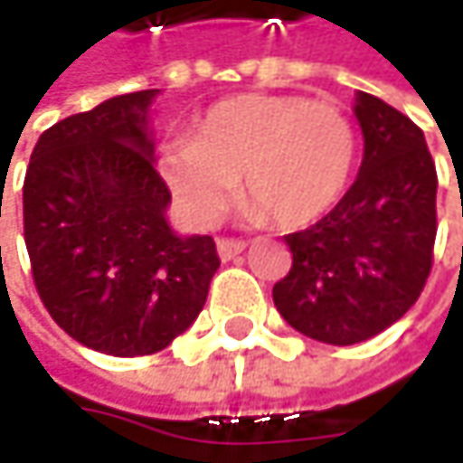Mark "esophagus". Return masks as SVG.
Here are the masks:
<instances>
[{
  "instance_id": "obj_1",
  "label": "esophagus",
  "mask_w": 463,
  "mask_h": 463,
  "mask_svg": "<svg viewBox=\"0 0 463 463\" xmlns=\"http://www.w3.org/2000/svg\"><path fill=\"white\" fill-rule=\"evenodd\" d=\"M243 249H246V243H243V241H235V238H220V241H217V251H220V257H222L225 262L232 260V257H238Z\"/></svg>"
}]
</instances>
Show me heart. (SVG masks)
<instances>
[{
  "mask_svg": "<svg viewBox=\"0 0 463 463\" xmlns=\"http://www.w3.org/2000/svg\"><path fill=\"white\" fill-rule=\"evenodd\" d=\"M356 163V134L335 104L246 93L214 104L195 139L168 141L160 176L193 225H212L241 179L243 217L306 228L343 198Z\"/></svg>",
  "mask_w": 463,
  "mask_h": 463,
  "instance_id": "obj_1",
  "label": "heart"
}]
</instances>
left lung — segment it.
Masks as SVG:
<instances>
[{
    "mask_svg": "<svg viewBox=\"0 0 463 463\" xmlns=\"http://www.w3.org/2000/svg\"><path fill=\"white\" fill-rule=\"evenodd\" d=\"M364 157L356 182L317 225L284 235L289 273L279 314L329 345H354L402 319L431 270L437 171L423 131L386 101L356 93Z\"/></svg>",
    "mask_w": 463,
    "mask_h": 463,
    "instance_id": "1",
    "label": "left lung"
}]
</instances>
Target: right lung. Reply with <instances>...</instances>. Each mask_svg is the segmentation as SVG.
<instances>
[{"label":"right lung","mask_w":463,"mask_h":463,"mask_svg":"<svg viewBox=\"0 0 463 463\" xmlns=\"http://www.w3.org/2000/svg\"><path fill=\"white\" fill-rule=\"evenodd\" d=\"M157 88L107 99L40 137L24 182V238L47 314L109 356L163 351L203 311L220 254L176 235L146 128Z\"/></svg>","instance_id":"right-lung-1"}]
</instances>
